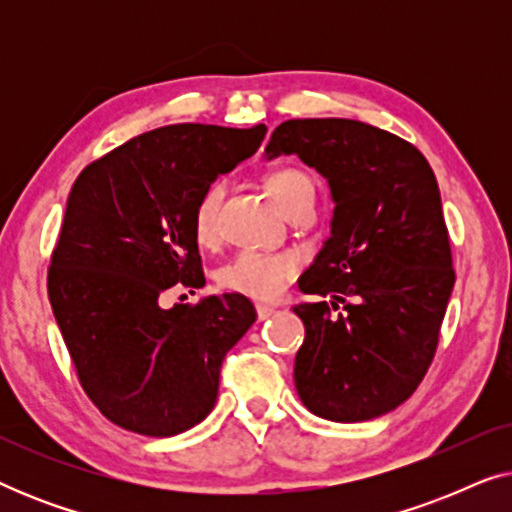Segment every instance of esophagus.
I'll list each match as a JSON object with an SVG mask.
<instances>
[{
	"mask_svg": "<svg viewBox=\"0 0 512 512\" xmlns=\"http://www.w3.org/2000/svg\"><path fill=\"white\" fill-rule=\"evenodd\" d=\"M256 314H258V319H268V317H272V314H275V307H270V305H256Z\"/></svg>",
	"mask_w": 512,
	"mask_h": 512,
	"instance_id": "obj_1",
	"label": "esophagus"
}]
</instances>
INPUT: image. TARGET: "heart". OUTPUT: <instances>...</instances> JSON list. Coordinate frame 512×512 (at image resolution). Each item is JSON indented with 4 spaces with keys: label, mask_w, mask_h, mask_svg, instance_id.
<instances>
[{
    "label": "heart",
    "mask_w": 512,
    "mask_h": 512,
    "mask_svg": "<svg viewBox=\"0 0 512 512\" xmlns=\"http://www.w3.org/2000/svg\"><path fill=\"white\" fill-rule=\"evenodd\" d=\"M263 184L272 202L284 214H291L300 205H312L314 200V181L300 167H275L265 174ZM223 191H226L223 181L214 179L202 188L198 200H195L191 226L193 237L200 244H212L219 237V207ZM296 270V256L286 254V251L268 254V251L244 249L219 270V284L223 289L242 293L247 298L275 300L284 291V284L296 275Z\"/></svg>",
    "instance_id": "1"
}]
</instances>
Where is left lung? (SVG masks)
Instances as JSON below:
<instances>
[{
    "mask_svg": "<svg viewBox=\"0 0 512 512\" xmlns=\"http://www.w3.org/2000/svg\"><path fill=\"white\" fill-rule=\"evenodd\" d=\"M282 153L314 167L335 202L331 237L298 279L317 300L293 307L300 401L331 422L387 415L424 380L452 296L436 174L410 142L349 118L284 121L265 146Z\"/></svg>",
    "mask_w": 512,
    "mask_h": 512,
    "instance_id": "1",
    "label": "left lung"
}]
</instances>
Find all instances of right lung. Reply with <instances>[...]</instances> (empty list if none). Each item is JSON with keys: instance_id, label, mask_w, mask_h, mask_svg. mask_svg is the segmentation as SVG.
Masks as SVG:
<instances>
[{"instance_id": "1", "label": "right lung", "mask_w": 512, "mask_h": 512, "mask_svg": "<svg viewBox=\"0 0 512 512\" xmlns=\"http://www.w3.org/2000/svg\"><path fill=\"white\" fill-rule=\"evenodd\" d=\"M249 130L177 123L90 163L67 198L48 300L83 391L109 422L177 436L219 396L221 363L256 321L242 293L163 310L174 284L205 286L191 216L209 181L254 156Z\"/></svg>"}]
</instances>
